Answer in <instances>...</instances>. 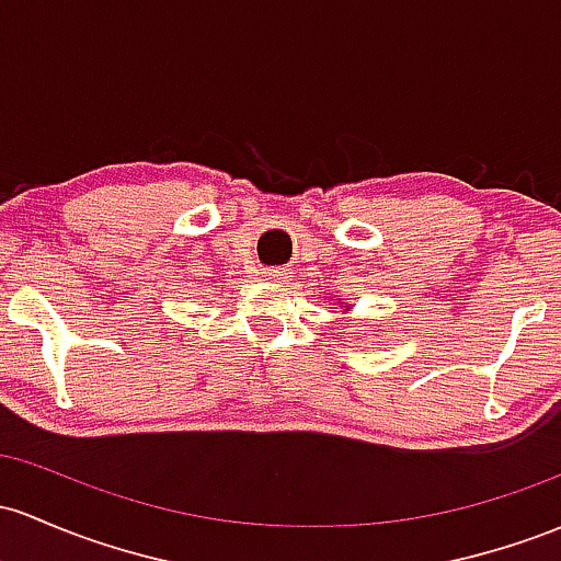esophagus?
I'll return each mask as SVG.
<instances>
[{
  "mask_svg": "<svg viewBox=\"0 0 561 561\" xmlns=\"http://www.w3.org/2000/svg\"><path fill=\"white\" fill-rule=\"evenodd\" d=\"M271 279H285V271H268Z\"/></svg>",
  "mask_w": 561,
  "mask_h": 561,
  "instance_id": "obj_1",
  "label": "esophagus"
}]
</instances>
